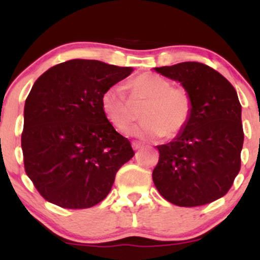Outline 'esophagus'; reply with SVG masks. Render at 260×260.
Listing matches in <instances>:
<instances>
[{
    "mask_svg": "<svg viewBox=\"0 0 260 260\" xmlns=\"http://www.w3.org/2000/svg\"><path fill=\"white\" fill-rule=\"evenodd\" d=\"M132 148L134 149V150H139V149L143 148V144H140V143H138V142H133Z\"/></svg>",
    "mask_w": 260,
    "mask_h": 260,
    "instance_id": "1",
    "label": "esophagus"
}]
</instances>
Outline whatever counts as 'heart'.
<instances>
[{"instance_id":"b5f03b06","label":"heart","mask_w":260,"mask_h":260,"mask_svg":"<svg viewBox=\"0 0 260 260\" xmlns=\"http://www.w3.org/2000/svg\"><path fill=\"white\" fill-rule=\"evenodd\" d=\"M131 99L145 100L140 110L142 122L132 129L138 138L155 140L176 137L192 116V96L186 89L172 86L171 82L154 73H142L128 82ZM101 110L106 120L118 132L126 133L134 121L129 100L121 85H112L101 96Z\"/></svg>"}]
</instances>
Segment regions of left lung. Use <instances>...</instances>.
<instances>
[{"label":"left lung","instance_id":"1","mask_svg":"<svg viewBox=\"0 0 260 260\" xmlns=\"http://www.w3.org/2000/svg\"><path fill=\"white\" fill-rule=\"evenodd\" d=\"M189 92L192 116L170 143L157 145L156 189L178 207H198L229 192L241 169L243 128L237 92L225 77L199 62L154 68Z\"/></svg>","mask_w":260,"mask_h":260}]
</instances>
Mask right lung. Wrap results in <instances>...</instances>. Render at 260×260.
Returning <instances> with one entry per match:
<instances>
[{"label": "right lung", "instance_id": "1", "mask_svg": "<svg viewBox=\"0 0 260 260\" xmlns=\"http://www.w3.org/2000/svg\"><path fill=\"white\" fill-rule=\"evenodd\" d=\"M132 72L96 59H71L34 83L24 105L22 150L26 175L47 202L94 207L133 157L129 140L101 110L104 91Z\"/></svg>", "mask_w": 260, "mask_h": 260}]
</instances>
